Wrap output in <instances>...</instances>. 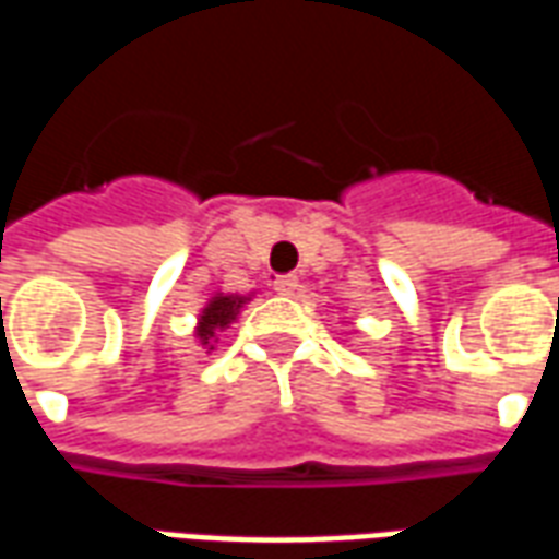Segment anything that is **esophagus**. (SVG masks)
Masks as SVG:
<instances>
[{
    "label": "esophagus",
    "instance_id": "34e87169",
    "mask_svg": "<svg viewBox=\"0 0 559 559\" xmlns=\"http://www.w3.org/2000/svg\"><path fill=\"white\" fill-rule=\"evenodd\" d=\"M272 287H275V293H281V296H293V293L299 290V278H296V275H278V278L272 281Z\"/></svg>",
    "mask_w": 559,
    "mask_h": 559
}]
</instances>
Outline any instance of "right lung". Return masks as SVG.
Returning a JSON list of instances; mask_svg holds the SVG:
<instances>
[{
	"label": "right lung",
	"instance_id": "right-lung-1",
	"mask_svg": "<svg viewBox=\"0 0 559 559\" xmlns=\"http://www.w3.org/2000/svg\"><path fill=\"white\" fill-rule=\"evenodd\" d=\"M242 296H215L212 302L203 308V314H200V326H197V338L203 341V344H212V338L218 335L221 329H227L239 314V308H242ZM212 350V347H209Z\"/></svg>",
	"mask_w": 559,
	"mask_h": 559
}]
</instances>
